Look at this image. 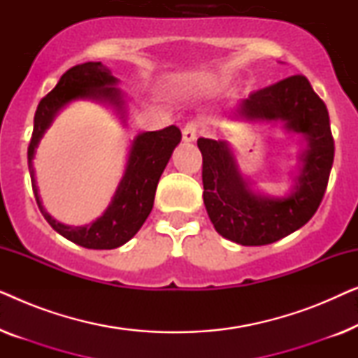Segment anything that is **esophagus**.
Here are the masks:
<instances>
[{"mask_svg": "<svg viewBox=\"0 0 358 358\" xmlns=\"http://www.w3.org/2000/svg\"><path fill=\"white\" fill-rule=\"evenodd\" d=\"M195 138H197V125H195L194 122H189V124H185L182 129V140L185 143H190V141H194Z\"/></svg>", "mask_w": 358, "mask_h": 358, "instance_id": "obj_1", "label": "esophagus"}]
</instances>
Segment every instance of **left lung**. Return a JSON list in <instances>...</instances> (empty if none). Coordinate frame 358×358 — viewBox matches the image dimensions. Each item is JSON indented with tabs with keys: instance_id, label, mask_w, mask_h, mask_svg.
Returning <instances> with one entry per match:
<instances>
[{
	"instance_id": "1",
	"label": "left lung",
	"mask_w": 358,
	"mask_h": 358,
	"mask_svg": "<svg viewBox=\"0 0 358 358\" xmlns=\"http://www.w3.org/2000/svg\"><path fill=\"white\" fill-rule=\"evenodd\" d=\"M238 119L283 120L303 134L308 148L293 192L285 199L252 194L238 173L227 141L199 138L202 153L203 203L223 238L243 246H264L310 222L324 197L334 161L329 114L306 76L295 75L252 92L238 107Z\"/></svg>"
}]
</instances>
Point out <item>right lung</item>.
<instances>
[{
  "label": "right lung",
  "mask_w": 358,
  "mask_h": 358,
  "mask_svg": "<svg viewBox=\"0 0 358 358\" xmlns=\"http://www.w3.org/2000/svg\"><path fill=\"white\" fill-rule=\"evenodd\" d=\"M115 83L117 78L112 76L109 68L101 62L81 63L63 73L58 85L38 102L34 117L32 138L27 148L32 190L43 218L62 236L87 249H115L138 233L153 208L155 192L161 174L173 155V150L180 141V130L176 125L138 135L131 145L124 179L102 217L85 227H68L53 220L43 210L37 194L32 166L34 150L57 112L68 102L81 97H94L109 101L122 109L124 101L120 92L112 87Z\"/></svg>",
  "instance_id": "obj_1"
}]
</instances>
